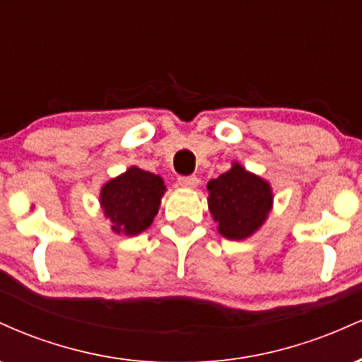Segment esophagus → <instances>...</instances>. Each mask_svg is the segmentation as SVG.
I'll return each mask as SVG.
<instances>
[{"label": "esophagus", "instance_id": "34e87169", "mask_svg": "<svg viewBox=\"0 0 362 362\" xmlns=\"http://www.w3.org/2000/svg\"><path fill=\"white\" fill-rule=\"evenodd\" d=\"M178 185L185 187V189H195L199 185V178L195 175L189 177H178Z\"/></svg>", "mask_w": 362, "mask_h": 362}]
</instances>
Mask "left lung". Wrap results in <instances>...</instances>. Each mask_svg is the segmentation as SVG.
I'll return each mask as SVG.
<instances>
[{
  "mask_svg": "<svg viewBox=\"0 0 362 362\" xmlns=\"http://www.w3.org/2000/svg\"><path fill=\"white\" fill-rule=\"evenodd\" d=\"M209 206L218 231L230 240H245L265 223L272 207V189L264 178L233 163L207 184Z\"/></svg>",
  "mask_w": 362,
  "mask_h": 362,
  "instance_id": "8db88e82",
  "label": "left lung"
}]
</instances>
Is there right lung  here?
Listing matches in <instances>:
<instances>
[{
    "instance_id": "obj_1",
    "label": "right lung",
    "mask_w": 362,
    "mask_h": 362,
    "mask_svg": "<svg viewBox=\"0 0 362 362\" xmlns=\"http://www.w3.org/2000/svg\"><path fill=\"white\" fill-rule=\"evenodd\" d=\"M163 178L131 167L102 187L100 206L112 221V231L134 236L151 226L165 194Z\"/></svg>"
}]
</instances>
